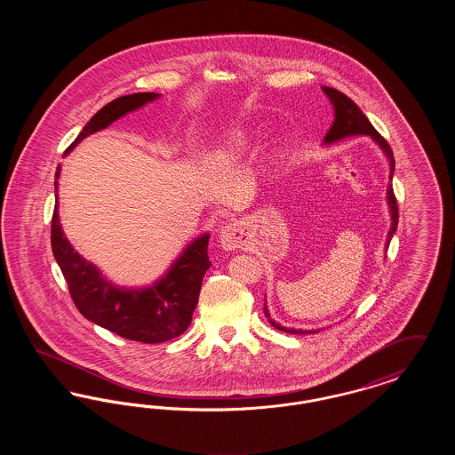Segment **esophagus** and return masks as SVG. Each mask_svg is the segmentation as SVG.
Listing matches in <instances>:
<instances>
[{"label":"esophagus","mask_w":455,"mask_h":455,"mask_svg":"<svg viewBox=\"0 0 455 455\" xmlns=\"http://www.w3.org/2000/svg\"><path fill=\"white\" fill-rule=\"evenodd\" d=\"M220 243L225 251H235L247 243V230L242 221L228 223L220 232Z\"/></svg>","instance_id":"34e87169"}]
</instances>
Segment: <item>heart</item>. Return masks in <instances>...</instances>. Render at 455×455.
<instances>
[{
  "mask_svg": "<svg viewBox=\"0 0 455 455\" xmlns=\"http://www.w3.org/2000/svg\"><path fill=\"white\" fill-rule=\"evenodd\" d=\"M243 145H245L243 134H234V136L227 141V145H225L223 148H225V152L227 153H235L240 152V150L243 148Z\"/></svg>",
  "mask_w": 455,
  "mask_h": 455,
  "instance_id": "1",
  "label": "heart"
}]
</instances>
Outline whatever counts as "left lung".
<instances>
[{
    "label": "left lung",
    "mask_w": 455,
    "mask_h": 455,
    "mask_svg": "<svg viewBox=\"0 0 455 455\" xmlns=\"http://www.w3.org/2000/svg\"><path fill=\"white\" fill-rule=\"evenodd\" d=\"M323 90H324L325 95L329 97V100H331V104L334 108V123H332L331 130L327 131V134H325V145L336 143V141L347 138V136H363V134L370 136L382 148V152L386 153V156L389 158L390 180H392L394 155H392V150H390L389 143L377 132V130L371 126V123L368 121L367 116L343 92L331 87H323ZM387 204H389L390 210V230L389 234H387L386 249L389 247L390 238L395 234L397 221H399L397 201H395V196H394V191H392V184H389V188H387ZM264 315L269 319V323H271L273 327H276L278 331H283V332H290V334H314V332L321 331V329H317V331H303V329H291V327H284V325L278 324L276 321L271 319L266 303H264Z\"/></svg>",
    "instance_id": "obj_1"
}]
</instances>
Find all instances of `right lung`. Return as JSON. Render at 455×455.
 I'll use <instances>...</instances> for the list:
<instances>
[{"instance_id": "obj_1", "label": "right lung", "mask_w": 455, "mask_h": 455, "mask_svg": "<svg viewBox=\"0 0 455 455\" xmlns=\"http://www.w3.org/2000/svg\"><path fill=\"white\" fill-rule=\"evenodd\" d=\"M158 97V93L143 92L108 102L88 121L76 140L68 147L65 155L71 152L88 134L108 128L119 117L143 108ZM60 173L61 167L58 165L54 180L56 193ZM208 234L193 240L173 262L171 269L152 286L119 288L108 282L97 266L84 259L71 247L60 223L58 201L51 223L52 254L61 267L69 295L80 314L121 338L148 345L177 338L191 324L203 276L212 266V260L208 258Z\"/></svg>"}]
</instances>
